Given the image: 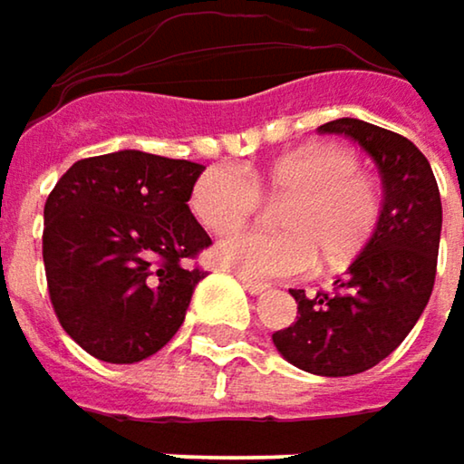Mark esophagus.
I'll return each instance as SVG.
<instances>
[{
	"label": "esophagus",
	"instance_id": "34e87169",
	"mask_svg": "<svg viewBox=\"0 0 464 464\" xmlns=\"http://www.w3.org/2000/svg\"><path fill=\"white\" fill-rule=\"evenodd\" d=\"M241 278V284H244V288L252 294V296H262V294H267L270 291V284H262V281H255V278H244V276H238Z\"/></svg>",
	"mask_w": 464,
	"mask_h": 464
}]
</instances>
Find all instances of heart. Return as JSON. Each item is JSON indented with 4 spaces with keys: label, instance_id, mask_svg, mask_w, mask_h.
<instances>
[{
    "label": "heart",
    "instance_id": "heart-1",
    "mask_svg": "<svg viewBox=\"0 0 464 464\" xmlns=\"http://www.w3.org/2000/svg\"><path fill=\"white\" fill-rule=\"evenodd\" d=\"M259 191L288 197L278 209L286 231H238L215 246V262L244 278H286L304 273L320 255L325 267H343L375 231L381 212L378 183L360 173L349 150L314 144L255 168H209L194 186L191 209L209 231L246 223Z\"/></svg>",
    "mask_w": 464,
    "mask_h": 464
}]
</instances>
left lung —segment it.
I'll return each instance as SVG.
<instances>
[{
	"instance_id": "8db88e82",
	"label": "left lung",
	"mask_w": 464,
	"mask_h": 464,
	"mask_svg": "<svg viewBox=\"0 0 464 464\" xmlns=\"http://www.w3.org/2000/svg\"><path fill=\"white\" fill-rule=\"evenodd\" d=\"M320 133H341L360 144L378 168L383 207L362 252L346 267L334 294L296 299V320L273 334V343L294 368L341 378L386 360L425 310L441 238V197L433 170L410 139L394 130L339 118Z\"/></svg>"
}]
</instances>
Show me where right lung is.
I'll return each mask as SVG.
<instances>
[{
	"mask_svg": "<svg viewBox=\"0 0 464 464\" xmlns=\"http://www.w3.org/2000/svg\"><path fill=\"white\" fill-rule=\"evenodd\" d=\"M205 165L121 150L78 160L44 205V267L60 325L92 357L133 365L183 325L209 236L188 209Z\"/></svg>",
	"mask_w": 464,
	"mask_h": 464,
	"instance_id": "1",
	"label": "right lung"
}]
</instances>
